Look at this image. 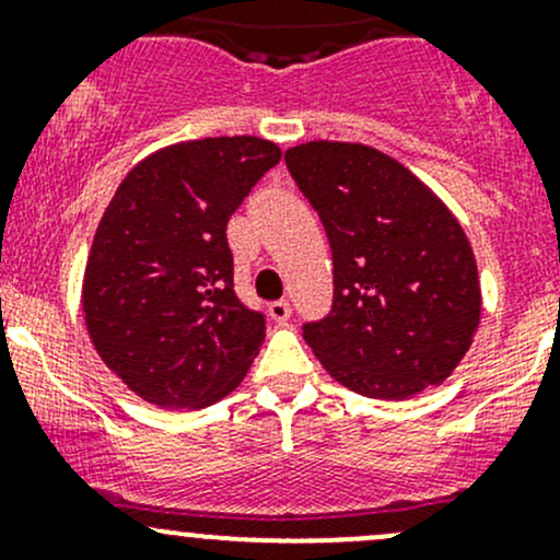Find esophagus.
<instances>
[{"label": "esophagus", "instance_id": "34e87169", "mask_svg": "<svg viewBox=\"0 0 560 560\" xmlns=\"http://www.w3.org/2000/svg\"><path fill=\"white\" fill-rule=\"evenodd\" d=\"M268 312L276 322H287V319H290V314H292V306H290V301H276V303H270Z\"/></svg>", "mask_w": 560, "mask_h": 560}]
</instances>
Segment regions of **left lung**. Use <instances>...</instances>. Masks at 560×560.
<instances>
[{"label":"left lung","instance_id":"obj_1","mask_svg":"<svg viewBox=\"0 0 560 560\" xmlns=\"http://www.w3.org/2000/svg\"><path fill=\"white\" fill-rule=\"evenodd\" d=\"M284 162L332 254L330 312L303 325L327 374L385 400L442 385L471 347L482 308L457 219L371 145L314 140Z\"/></svg>","mask_w":560,"mask_h":560}]
</instances>
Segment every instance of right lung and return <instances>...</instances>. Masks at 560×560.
Segmentation results:
<instances>
[{"instance_id": "obj_1", "label": "right lung", "mask_w": 560, "mask_h": 560, "mask_svg": "<svg viewBox=\"0 0 560 560\" xmlns=\"http://www.w3.org/2000/svg\"><path fill=\"white\" fill-rule=\"evenodd\" d=\"M279 160L248 135L189 140L140 162L105 208L83 276L86 327L149 404H213L257 358L265 314L235 295L228 222Z\"/></svg>"}]
</instances>
